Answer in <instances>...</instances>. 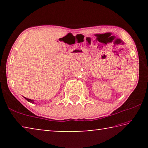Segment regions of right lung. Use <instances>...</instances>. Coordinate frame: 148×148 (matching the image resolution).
Masks as SVG:
<instances>
[{
    "label": "right lung",
    "instance_id": "obj_1",
    "mask_svg": "<svg viewBox=\"0 0 148 148\" xmlns=\"http://www.w3.org/2000/svg\"><path fill=\"white\" fill-rule=\"evenodd\" d=\"M24 98L27 101H29V102H32V103H34V101H33V100H31V99H27V98H25V97H24Z\"/></svg>",
    "mask_w": 148,
    "mask_h": 148
}]
</instances>
